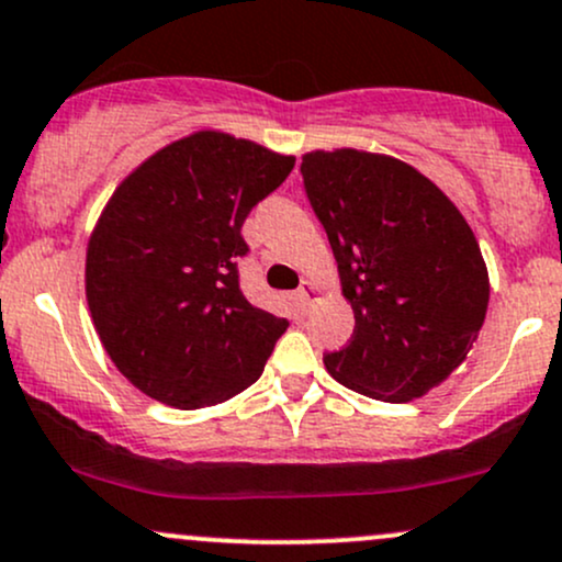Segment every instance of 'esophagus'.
<instances>
[{"mask_svg":"<svg viewBox=\"0 0 562 562\" xmlns=\"http://www.w3.org/2000/svg\"><path fill=\"white\" fill-rule=\"evenodd\" d=\"M317 299H319V291L314 288V282H304V285L299 288V301H301V306H304L306 312L312 310L314 301H317Z\"/></svg>","mask_w":562,"mask_h":562,"instance_id":"obj_1","label":"esophagus"}]
</instances>
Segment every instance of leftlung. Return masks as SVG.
Listing matches in <instances>:
<instances>
[{
	"mask_svg": "<svg viewBox=\"0 0 562 562\" xmlns=\"http://www.w3.org/2000/svg\"><path fill=\"white\" fill-rule=\"evenodd\" d=\"M301 172L355 312L349 344L325 355V368L366 397H424L467 360L488 312L472 226L446 191L390 154L314 149Z\"/></svg>",
	"mask_w": 562,
	"mask_h": 562,
	"instance_id": "left-lung-1",
	"label": "left lung"
}]
</instances>
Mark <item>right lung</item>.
<instances>
[{
	"label": "right lung",
	"instance_id": "obj_1",
	"mask_svg": "<svg viewBox=\"0 0 562 562\" xmlns=\"http://www.w3.org/2000/svg\"><path fill=\"white\" fill-rule=\"evenodd\" d=\"M293 154L196 131L122 178L92 226L85 295L116 371L157 403L207 408L263 373L288 319L237 282L245 218L293 170Z\"/></svg>",
	"mask_w": 562,
	"mask_h": 562
}]
</instances>
